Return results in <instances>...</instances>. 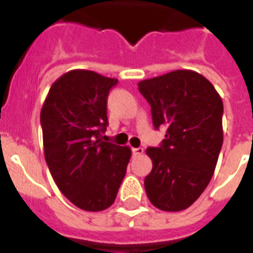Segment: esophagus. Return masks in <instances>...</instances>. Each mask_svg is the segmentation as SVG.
Returning a JSON list of instances; mask_svg holds the SVG:
<instances>
[{
    "label": "esophagus",
    "instance_id": "esophagus-1",
    "mask_svg": "<svg viewBox=\"0 0 253 253\" xmlns=\"http://www.w3.org/2000/svg\"><path fill=\"white\" fill-rule=\"evenodd\" d=\"M143 152H144V150L142 147L132 148V155H134V157H140V155H142Z\"/></svg>",
    "mask_w": 253,
    "mask_h": 253
}]
</instances>
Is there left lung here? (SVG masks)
<instances>
[{
	"label": "left lung",
	"mask_w": 253,
	"mask_h": 253,
	"mask_svg": "<svg viewBox=\"0 0 253 253\" xmlns=\"http://www.w3.org/2000/svg\"><path fill=\"white\" fill-rule=\"evenodd\" d=\"M155 128L166 127L159 147H148L152 169L144 179L148 199L162 211H183L211 180L223 144V101L213 84L192 70L140 81Z\"/></svg>",
	"instance_id": "1"
}]
</instances>
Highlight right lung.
Masks as SVG:
<instances>
[{
    "mask_svg": "<svg viewBox=\"0 0 253 253\" xmlns=\"http://www.w3.org/2000/svg\"><path fill=\"white\" fill-rule=\"evenodd\" d=\"M118 80L70 70L49 90L41 110L45 159L54 182L84 211L114 203L130 162V147L103 142L107 95Z\"/></svg>",
    "mask_w": 253,
    "mask_h": 253,
    "instance_id": "obj_1",
    "label": "right lung"
}]
</instances>
